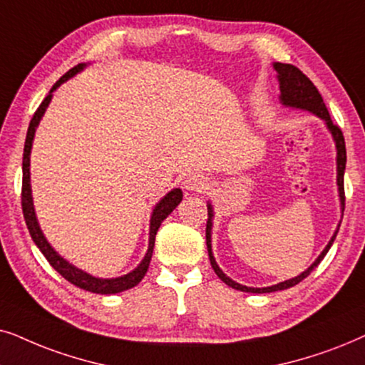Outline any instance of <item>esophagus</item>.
Segmentation results:
<instances>
[{
	"label": "esophagus",
	"instance_id": "1",
	"mask_svg": "<svg viewBox=\"0 0 365 365\" xmlns=\"http://www.w3.org/2000/svg\"><path fill=\"white\" fill-rule=\"evenodd\" d=\"M183 187H185L187 190H192V192H202L208 187V183H207V178L203 177V175L192 173L185 178V182H183Z\"/></svg>",
	"mask_w": 365,
	"mask_h": 365
}]
</instances>
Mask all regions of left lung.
<instances>
[{"instance_id": "8db88e82", "label": "left lung", "mask_w": 365, "mask_h": 365, "mask_svg": "<svg viewBox=\"0 0 365 365\" xmlns=\"http://www.w3.org/2000/svg\"><path fill=\"white\" fill-rule=\"evenodd\" d=\"M274 68L279 73V81H280V101L284 105L287 106H294V108H302V110H309L315 113L320 118L325 120V123H327L330 133H332V137L335 140V147H337V185H339V195H341V202H342V210L344 207H346V192H344V170H346V162H347V155H346V140H344V135H342V130L341 126H337L330 118L329 115V110L327 106H325L324 100H322V95L319 93L317 86H315L312 81L309 80L307 76L304 75L302 71L299 70L297 66L294 65H285V63H274ZM212 217H213V210H212V205H208V222H207V249H208V257H210V264H212V269L215 270V274L220 277V279L225 282L228 287L235 289V290H242V292H250V294H269V292H275V290H284V289H289V287H294V285H297L299 282H302L305 277L310 275V272H312L315 267H317L322 259L327 254L330 245L334 244L335 237H337V232L335 230L334 237L330 239L329 245L325 247L322 254L319 255V259L314 262L312 265L309 267L307 270L302 272L299 277H295V279H290V280H285V282H280V284L277 285H272V287H264V289H254V287H245V285H240L237 284V282H233L232 279H228V277L223 274V272L218 269L215 259H213V254H212V244H210V232H212ZM341 227V225H339Z\"/></svg>"}]
</instances>
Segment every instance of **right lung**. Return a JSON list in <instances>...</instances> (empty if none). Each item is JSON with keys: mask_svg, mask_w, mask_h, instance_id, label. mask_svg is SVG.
<instances>
[{"mask_svg": "<svg viewBox=\"0 0 365 365\" xmlns=\"http://www.w3.org/2000/svg\"><path fill=\"white\" fill-rule=\"evenodd\" d=\"M85 63H80V65L73 66L71 70H68L65 75H63L60 80L53 85V88L50 90V93L45 100L41 101V105L38 106V110L33 115V118L30 121V126H28V133H26V140H24V150H23V185H21V208H23V217L24 222H26L28 230H30V235L33 242H35L38 249L41 250V254L46 257V260L50 262V265L55 269L58 274L61 277H65L68 282H71L73 285L76 287L88 290V292L93 294H118L123 292V290H128L135 287L140 280L143 279L145 274H147L150 260H152V254H153V247H155V235H157L160 225L162 222L167 218L170 213L173 212V208L182 202V190L180 188H175L168 193L167 197L163 198L162 202L155 207V210L152 213V220H150V242H148V250L145 259L142 260L137 269L130 274H126L123 277H118V279H96V277H91L86 274V272L76 269L71 264H68L65 259H61L60 255L56 254L55 250L51 249V245L48 244L45 235L40 230V225L36 222V215H35V208H33V200H31V187H30V152H31V142L33 137H35V130L36 125L40 123L43 113H45L48 103L51 100V93L53 90H56V86H60L63 81L71 78L73 75H76L78 71L83 70Z\"/></svg>", "mask_w": 365, "mask_h": 365, "instance_id": "right-lung-1", "label": "right lung"}]
</instances>
